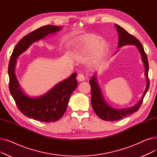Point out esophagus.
<instances>
[{"mask_svg": "<svg viewBox=\"0 0 157 157\" xmlns=\"http://www.w3.org/2000/svg\"><path fill=\"white\" fill-rule=\"evenodd\" d=\"M77 79L79 81H83L85 79V77L84 76L83 74H79L78 76L77 77Z\"/></svg>", "mask_w": 157, "mask_h": 157, "instance_id": "esophagus-1", "label": "esophagus"}]
</instances>
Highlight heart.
Masks as SVG:
<instances>
[{
  "instance_id": "b5f03b06",
  "label": "heart",
  "mask_w": 157,
  "mask_h": 157,
  "mask_svg": "<svg viewBox=\"0 0 157 157\" xmlns=\"http://www.w3.org/2000/svg\"><path fill=\"white\" fill-rule=\"evenodd\" d=\"M107 49L106 43L94 34L81 35L73 40V54L78 59H83L92 54L94 60H101L105 56Z\"/></svg>"
}]
</instances>
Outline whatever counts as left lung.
<instances>
[{
    "instance_id": "8db88e82",
    "label": "left lung",
    "mask_w": 157,
    "mask_h": 157,
    "mask_svg": "<svg viewBox=\"0 0 157 157\" xmlns=\"http://www.w3.org/2000/svg\"><path fill=\"white\" fill-rule=\"evenodd\" d=\"M118 33V48L122 47L123 46H125L127 44L134 45L136 46L141 55L142 61L144 63L145 67V76L146 78V86L145 91L138 103H137L134 106L130 107V108H124V109H115L112 108L108 103L106 102L105 100L103 97L101 87L99 84L98 83L96 74L92 77V79H90L89 83L91 86V92H92V98H91V104L93 107V109L97 116L101 118L102 120L105 121H117L124 118L129 114H132L136 112L140 106L142 104L143 98L147 93L150 86V81L148 78V71H149V65H148V61L146 54L144 50V48L139 40L136 38L132 35H131L122 27L115 24Z\"/></svg>"
}]
</instances>
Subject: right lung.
Here are the masks:
<instances>
[{"label":"right lung","instance_id":"right-lung-1","mask_svg":"<svg viewBox=\"0 0 157 157\" xmlns=\"http://www.w3.org/2000/svg\"><path fill=\"white\" fill-rule=\"evenodd\" d=\"M62 29L59 26L46 25L24 36L14 47L8 67L10 91L18 108L26 117L43 122L56 121L63 116L67 109L69 98L78 86L76 78L77 73L74 72L69 78L60 81L45 94L30 97L20 86L14 69L17 58L31 44Z\"/></svg>","mask_w":157,"mask_h":157}]
</instances>
